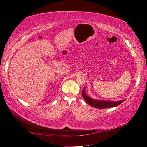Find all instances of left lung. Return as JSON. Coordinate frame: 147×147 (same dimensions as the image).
I'll list each match as a JSON object with an SVG mask.
<instances>
[{
  "mask_svg": "<svg viewBox=\"0 0 147 147\" xmlns=\"http://www.w3.org/2000/svg\"><path fill=\"white\" fill-rule=\"evenodd\" d=\"M82 95L84 100L93 107H96V108L99 109H105V108H109V107H113L119 105L125 100H120L118 102H112V101H105V100H97L92 99L89 96H87V94L85 93V87L82 90Z\"/></svg>",
  "mask_w": 147,
  "mask_h": 147,
  "instance_id": "obj_1",
  "label": "left lung"
}]
</instances>
